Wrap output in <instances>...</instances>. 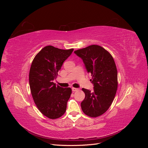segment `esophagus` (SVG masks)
Segmentation results:
<instances>
[{
  "instance_id": "34e87169",
  "label": "esophagus",
  "mask_w": 148,
  "mask_h": 148,
  "mask_svg": "<svg viewBox=\"0 0 148 148\" xmlns=\"http://www.w3.org/2000/svg\"><path fill=\"white\" fill-rule=\"evenodd\" d=\"M71 89H72V91H73V92L77 91L78 90V88H71Z\"/></svg>"
}]
</instances>
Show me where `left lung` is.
Returning a JSON list of instances; mask_svg holds the SVG:
<instances>
[{
    "label": "left lung",
    "instance_id": "left-lung-1",
    "mask_svg": "<svg viewBox=\"0 0 148 148\" xmlns=\"http://www.w3.org/2000/svg\"><path fill=\"white\" fill-rule=\"evenodd\" d=\"M83 60L94 90L83 88L85 98L81 103L83 112L97 117L104 114L112 103L117 90V70L110 53L98 45H91L74 52Z\"/></svg>",
    "mask_w": 148,
    "mask_h": 148
}]
</instances>
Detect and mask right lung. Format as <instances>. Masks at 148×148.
<instances>
[{
    "label": "right lung",
    "mask_w": 148,
    "mask_h": 148,
    "mask_svg": "<svg viewBox=\"0 0 148 148\" xmlns=\"http://www.w3.org/2000/svg\"><path fill=\"white\" fill-rule=\"evenodd\" d=\"M73 51V49L46 46L35 56L31 65L29 83L34 102L39 111L51 119L60 117L66 109L71 89L56 86L53 81Z\"/></svg>",
    "instance_id": "add662e5"
}]
</instances>
